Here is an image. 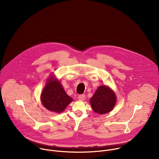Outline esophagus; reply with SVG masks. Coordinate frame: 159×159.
<instances>
[{"label":"esophagus","instance_id":"34e87169","mask_svg":"<svg viewBox=\"0 0 159 159\" xmlns=\"http://www.w3.org/2000/svg\"><path fill=\"white\" fill-rule=\"evenodd\" d=\"M78 98L79 100H81V101H84L85 99V96L84 94H80L79 96H78Z\"/></svg>","mask_w":159,"mask_h":159}]
</instances>
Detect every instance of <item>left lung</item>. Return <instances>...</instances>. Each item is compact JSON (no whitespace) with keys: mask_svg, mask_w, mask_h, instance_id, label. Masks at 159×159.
I'll use <instances>...</instances> for the list:
<instances>
[{"mask_svg":"<svg viewBox=\"0 0 159 159\" xmlns=\"http://www.w3.org/2000/svg\"><path fill=\"white\" fill-rule=\"evenodd\" d=\"M116 102L115 93L106 85L100 86L90 99L94 111L100 115L110 112L115 106Z\"/></svg>","mask_w":159,"mask_h":159,"instance_id":"8db88e82","label":"left lung"}]
</instances>
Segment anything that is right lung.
<instances>
[{
    "label": "right lung",
    "mask_w": 159,
    "mask_h": 159,
    "mask_svg": "<svg viewBox=\"0 0 159 159\" xmlns=\"http://www.w3.org/2000/svg\"><path fill=\"white\" fill-rule=\"evenodd\" d=\"M43 105L48 110L55 112H62L72 99L68 96L58 80L50 77L43 90L41 95Z\"/></svg>",
    "instance_id": "obj_1"
}]
</instances>
